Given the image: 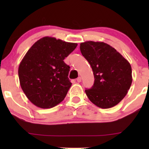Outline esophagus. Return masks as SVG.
<instances>
[{"label": "esophagus", "instance_id": "34e87169", "mask_svg": "<svg viewBox=\"0 0 149 149\" xmlns=\"http://www.w3.org/2000/svg\"><path fill=\"white\" fill-rule=\"evenodd\" d=\"M77 82H78V83L81 82V77H79L77 79Z\"/></svg>", "mask_w": 149, "mask_h": 149}]
</instances>
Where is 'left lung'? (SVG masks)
Segmentation results:
<instances>
[{"label": "left lung", "instance_id": "1", "mask_svg": "<svg viewBox=\"0 0 149 149\" xmlns=\"http://www.w3.org/2000/svg\"><path fill=\"white\" fill-rule=\"evenodd\" d=\"M80 50L90 64L95 79L92 87L85 89L87 96L99 108L115 107L124 98L132 85L131 65L105 42H81Z\"/></svg>", "mask_w": 149, "mask_h": 149}]
</instances>
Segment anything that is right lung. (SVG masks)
Here are the masks:
<instances>
[{
	"label": "right lung",
	"instance_id": "1",
	"mask_svg": "<svg viewBox=\"0 0 149 149\" xmlns=\"http://www.w3.org/2000/svg\"><path fill=\"white\" fill-rule=\"evenodd\" d=\"M77 44L45 36L26 53L18 68L19 83L26 97L36 107L51 109L65 98L72 83L70 66L64 60Z\"/></svg>",
	"mask_w": 149,
	"mask_h": 149
}]
</instances>
